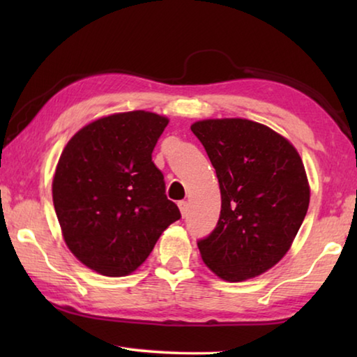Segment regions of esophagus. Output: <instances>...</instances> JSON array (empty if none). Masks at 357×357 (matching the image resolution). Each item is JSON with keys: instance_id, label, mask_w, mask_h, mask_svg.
I'll list each match as a JSON object with an SVG mask.
<instances>
[{"instance_id": "obj_1", "label": "esophagus", "mask_w": 357, "mask_h": 357, "mask_svg": "<svg viewBox=\"0 0 357 357\" xmlns=\"http://www.w3.org/2000/svg\"><path fill=\"white\" fill-rule=\"evenodd\" d=\"M178 206L181 209V214H183V217L187 215V202H179Z\"/></svg>"}]
</instances>
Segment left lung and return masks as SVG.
<instances>
[{
    "mask_svg": "<svg viewBox=\"0 0 357 357\" xmlns=\"http://www.w3.org/2000/svg\"><path fill=\"white\" fill-rule=\"evenodd\" d=\"M190 129L215 168L222 195L219 222L197 243L204 264L227 282L266 273L288 252L309 209L298 151L249 119H204Z\"/></svg>",
    "mask_w": 357,
    "mask_h": 357,
    "instance_id": "left-lung-1",
    "label": "left lung"
}]
</instances>
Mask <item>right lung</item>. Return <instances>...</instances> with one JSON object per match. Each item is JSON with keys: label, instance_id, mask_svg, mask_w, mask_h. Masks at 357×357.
<instances>
[{"label": "right lung", "instance_id": "add662e5", "mask_svg": "<svg viewBox=\"0 0 357 357\" xmlns=\"http://www.w3.org/2000/svg\"><path fill=\"white\" fill-rule=\"evenodd\" d=\"M167 124L143 110L110 114L78 130L59 157L52 185L58 222L69 250L96 273H134L181 219L153 162Z\"/></svg>", "mask_w": 357, "mask_h": 357}]
</instances>
